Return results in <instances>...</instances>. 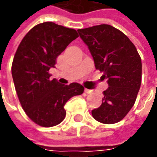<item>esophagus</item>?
I'll use <instances>...</instances> for the list:
<instances>
[{"label": "esophagus", "mask_w": 157, "mask_h": 157, "mask_svg": "<svg viewBox=\"0 0 157 157\" xmlns=\"http://www.w3.org/2000/svg\"><path fill=\"white\" fill-rule=\"evenodd\" d=\"M84 91H85L86 94H91V93L93 92L92 89H88V88H85V89H84Z\"/></svg>", "instance_id": "34e87169"}]
</instances>
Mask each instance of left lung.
<instances>
[{
	"label": "left lung",
	"instance_id": "left-lung-1",
	"mask_svg": "<svg viewBox=\"0 0 157 157\" xmlns=\"http://www.w3.org/2000/svg\"><path fill=\"white\" fill-rule=\"evenodd\" d=\"M93 56L96 70L103 72L108 87L94 119L103 124L120 121L134 105L141 86L142 62L127 36L110 25L77 30Z\"/></svg>",
	"mask_w": 157,
	"mask_h": 157
}]
</instances>
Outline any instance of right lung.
I'll return each mask as SVG.
<instances>
[{"label": "right lung", "mask_w": 157, "mask_h": 157, "mask_svg": "<svg viewBox=\"0 0 157 157\" xmlns=\"http://www.w3.org/2000/svg\"><path fill=\"white\" fill-rule=\"evenodd\" d=\"M76 38L75 30L44 22L30 30L17 49L12 64L16 93L26 115L38 125L61 123L66 102L84 91L79 83L62 85L49 74L56 57Z\"/></svg>", "instance_id": "obj_1"}]
</instances>
